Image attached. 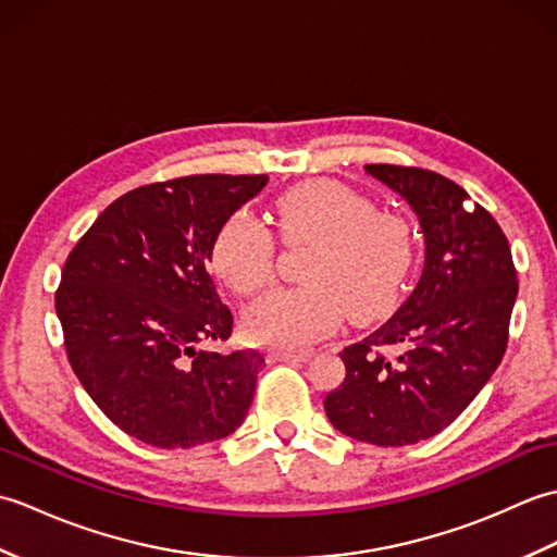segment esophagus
I'll return each instance as SVG.
<instances>
[{
  "label": "esophagus",
  "mask_w": 557,
  "mask_h": 557,
  "mask_svg": "<svg viewBox=\"0 0 557 557\" xmlns=\"http://www.w3.org/2000/svg\"><path fill=\"white\" fill-rule=\"evenodd\" d=\"M313 357L311 349H277L272 351L275 361H309Z\"/></svg>",
  "instance_id": "esophagus-1"
}]
</instances>
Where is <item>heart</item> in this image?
I'll use <instances>...</instances> for the list:
<instances>
[{"mask_svg": "<svg viewBox=\"0 0 557 557\" xmlns=\"http://www.w3.org/2000/svg\"><path fill=\"white\" fill-rule=\"evenodd\" d=\"M275 227L285 246H311L306 285L270 292L248 309L244 325L253 342L301 347L333 333L345 315L371 321L395 304L413 258V232L401 215L323 180L282 194ZM210 263L232 292L253 297L275 277V242L263 222L236 210L215 234Z\"/></svg>", "mask_w": 557, "mask_h": 557, "instance_id": "1", "label": "heart"}]
</instances>
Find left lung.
Segmentation results:
<instances>
[{
	"instance_id": "1",
	"label": "left lung",
	"mask_w": 557,
	"mask_h": 557,
	"mask_svg": "<svg viewBox=\"0 0 557 557\" xmlns=\"http://www.w3.org/2000/svg\"><path fill=\"white\" fill-rule=\"evenodd\" d=\"M419 215L425 265L389 321L339 354L345 381L325 397L339 433L401 447L447 429L503 361L517 270L500 224L447 176L401 164H366Z\"/></svg>"
}]
</instances>
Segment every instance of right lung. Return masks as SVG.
<instances>
[{
  "label": "right lung",
  "mask_w": 557,
  "mask_h": 557,
  "mask_svg": "<svg viewBox=\"0 0 557 557\" xmlns=\"http://www.w3.org/2000/svg\"><path fill=\"white\" fill-rule=\"evenodd\" d=\"M265 184V174H191L138 186L71 248L54 294L69 363L136 441L196 447L246 419L263 354L198 345L232 335L206 260L222 222Z\"/></svg>",
  "instance_id": "obj_1"
}]
</instances>
